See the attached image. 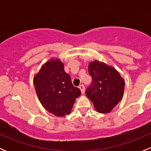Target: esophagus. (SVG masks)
<instances>
[{"label":"esophagus","instance_id":"34e87169","mask_svg":"<svg viewBox=\"0 0 151 151\" xmlns=\"http://www.w3.org/2000/svg\"><path fill=\"white\" fill-rule=\"evenodd\" d=\"M79 88H80V91H81L82 94L85 93V86H84V85H80V87H79Z\"/></svg>","mask_w":151,"mask_h":151}]
</instances>
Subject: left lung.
Wrapping results in <instances>:
<instances>
[{"label": "left lung", "mask_w": 151, "mask_h": 151, "mask_svg": "<svg viewBox=\"0 0 151 151\" xmlns=\"http://www.w3.org/2000/svg\"><path fill=\"white\" fill-rule=\"evenodd\" d=\"M88 71L92 83L86 90V96L97 112H111L122 100L124 80L114 67L97 60L88 64Z\"/></svg>", "instance_id": "obj_1"}]
</instances>
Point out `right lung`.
I'll use <instances>...</instances> for the list:
<instances>
[{"label":"right lung","instance_id":"1","mask_svg":"<svg viewBox=\"0 0 151 151\" xmlns=\"http://www.w3.org/2000/svg\"><path fill=\"white\" fill-rule=\"evenodd\" d=\"M33 83L42 106L58 117L69 115L76 99L81 95L58 58H51L42 65L33 77Z\"/></svg>","mask_w":151,"mask_h":151}]
</instances>
